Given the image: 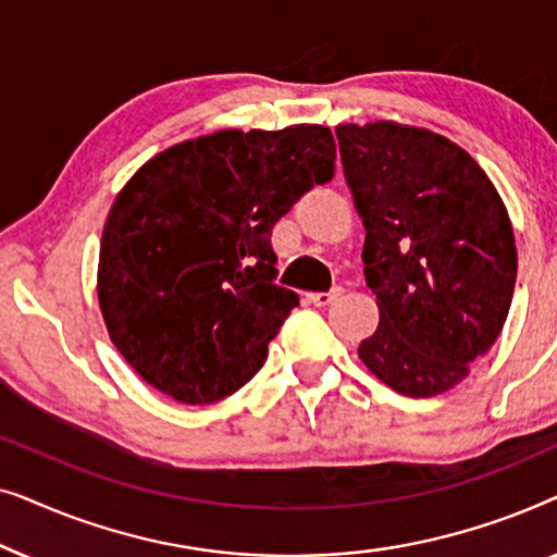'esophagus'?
Segmentation results:
<instances>
[{
    "mask_svg": "<svg viewBox=\"0 0 557 557\" xmlns=\"http://www.w3.org/2000/svg\"><path fill=\"white\" fill-rule=\"evenodd\" d=\"M342 288H332V292H311L307 294V299L314 304V307H326V304L334 301V296H339Z\"/></svg>",
    "mask_w": 557,
    "mask_h": 557,
    "instance_id": "obj_1",
    "label": "esophagus"
}]
</instances>
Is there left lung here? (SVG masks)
<instances>
[{
    "label": "left lung",
    "mask_w": 557,
    "mask_h": 557,
    "mask_svg": "<svg viewBox=\"0 0 557 557\" xmlns=\"http://www.w3.org/2000/svg\"><path fill=\"white\" fill-rule=\"evenodd\" d=\"M334 132L380 309L357 355L408 398L451 391L490 352L512 304L505 202L467 151L429 128L375 121Z\"/></svg>",
    "instance_id": "8db88e82"
}]
</instances>
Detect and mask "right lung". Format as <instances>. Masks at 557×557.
Instances as JSON below:
<instances>
[{"label": "right lung", "mask_w": 557, "mask_h": 557, "mask_svg": "<svg viewBox=\"0 0 557 557\" xmlns=\"http://www.w3.org/2000/svg\"><path fill=\"white\" fill-rule=\"evenodd\" d=\"M326 126L225 128L151 157L111 205L98 304L124 360L159 393L208 406L240 391L299 296L276 286L271 231L334 177Z\"/></svg>", "instance_id": "obj_1"}]
</instances>
